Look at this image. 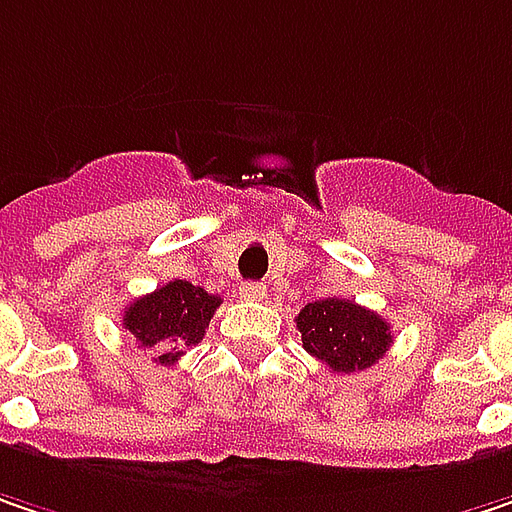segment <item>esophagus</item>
Returning a JSON list of instances; mask_svg holds the SVG:
<instances>
[{
  "mask_svg": "<svg viewBox=\"0 0 512 512\" xmlns=\"http://www.w3.org/2000/svg\"><path fill=\"white\" fill-rule=\"evenodd\" d=\"M266 296V287L263 284H255V281H249V284H243L240 287V299H249V302H260Z\"/></svg>",
  "mask_w": 512,
  "mask_h": 512,
  "instance_id": "obj_1",
  "label": "esophagus"
}]
</instances>
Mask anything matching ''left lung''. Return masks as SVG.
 Here are the masks:
<instances>
[{"instance_id":"1","label":"left lung","mask_w":512,"mask_h":512,"mask_svg":"<svg viewBox=\"0 0 512 512\" xmlns=\"http://www.w3.org/2000/svg\"><path fill=\"white\" fill-rule=\"evenodd\" d=\"M304 351L334 372H360L378 363L393 343L390 322L349 299H319L296 316Z\"/></svg>"}]
</instances>
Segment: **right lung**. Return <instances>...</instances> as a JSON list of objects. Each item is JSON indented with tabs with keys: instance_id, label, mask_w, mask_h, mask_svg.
Listing matches in <instances>:
<instances>
[{
	"instance_id": "1",
	"label": "right lung",
	"mask_w": 512,
	"mask_h": 512,
	"mask_svg": "<svg viewBox=\"0 0 512 512\" xmlns=\"http://www.w3.org/2000/svg\"><path fill=\"white\" fill-rule=\"evenodd\" d=\"M219 304V296H210L208 290L175 278L155 293L128 304L122 313V328L140 343V349H155V360L169 366L184 351L202 343L210 316Z\"/></svg>"
}]
</instances>
